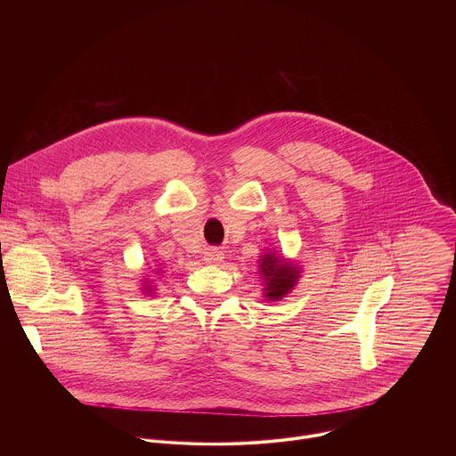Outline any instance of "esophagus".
Listing matches in <instances>:
<instances>
[{"instance_id":"obj_1","label":"esophagus","mask_w":456,"mask_h":456,"mask_svg":"<svg viewBox=\"0 0 456 456\" xmlns=\"http://www.w3.org/2000/svg\"><path fill=\"white\" fill-rule=\"evenodd\" d=\"M203 260H205V263H208V265H219L221 261L224 260V255H223V251L212 248V249H207L203 253Z\"/></svg>"}]
</instances>
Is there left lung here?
I'll return each mask as SVG.
<instances>
[{"label":"left lung","mask_w":456,"mask_h":456,"mask_svg":"<svg viewBox=\"0 0 456 456\" xmlns=\"http://www.w3.org/2000/svg\"><path fill=\"white\" fill-rule=\"evenodd\" d=\"M260 273L265 284V298L281 300L297 286V281L300 277V266L275 255V251H268L261 255Z\"/></svg>","instance_id":"8db88e82"}]
</instances>
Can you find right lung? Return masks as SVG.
<instances>
[{
  "label": "right lung",
  "mask_w": 456,
  "mask_h": 456,
  "mask_svg": "<svg viewBox=\"0 0 456 456\" xmlns=\"http://www.w3.org/2000/svg\"><path fill=\"white\" fill-rule=\"evenodd\" d=\"M147 284H151V282H147V281H145V286H143V291H145V293H152V286H147Z\"/></svg>",
  "instance_id": "right-lung-1"
}]
</instances>
